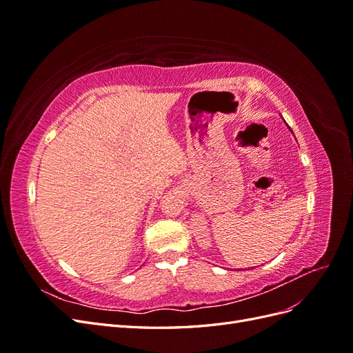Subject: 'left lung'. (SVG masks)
<instances>
[{
    "label": "left lung",
    "mask_w": 353,
    "mask_h": 353,
    "mask_svg": "<svg viewBox=\"0 0 353 353\" xmlns=\"http://www.w3.org/2000/svg\"><path fill=\"white\" fill-rule=\"evenodd\" d=\"M288 130H290V128H288Z\"/></svg>",
    "instance_id": "8db88e82"
}]
</instances>
